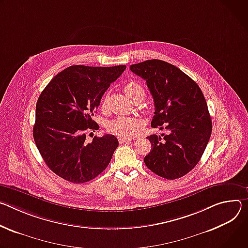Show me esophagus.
I'll list each match as a JSON object with an SVG mask.
<instances>
[{
	"mask_svg": "<svg viewBox=\"0 0 248 248\" xmlns=\"http://www.w3.org/2000/svg\"><path fill=\"white\" fill-rule=\"evenodd\" d=\"M118 141H119L120 144H122V143H125V142H130V141H132V139L131 138H127V137H119Z\"/></svg>",
	"mask_w": 248,
	"mask_h": 248,
	"instance_id": "1",
	"label": "esophagus"
}]
</instances>
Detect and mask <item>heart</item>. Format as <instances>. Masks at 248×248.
Returning a JSON list of instances; mask_svg holds the SVG:
<instances>
[{
  "instance_id": "b5f03b06",
  "label": "heart",
  "mask_w": 248,
  "mask_h": 248,
  "mask_svg": "<svg viewBox=\"0 0 248 248\" xmlns=\"http://www.w3.org/2000/svg\"><path fill=\"white\" fill-rule=\"evenodd\" d=\"M124 92L126 95L131 98L132 100L138 95L145 96V90L144 88L137 81H129L128 84L124 87ZM106 98L103 100L102 105L105 106ZM139 124L135 119L125 116H119L114 118L113 120L108 123V131L112 134H115L120 137H130L133 136L137 130H138Z\"/></svg>"
}]
</instances>
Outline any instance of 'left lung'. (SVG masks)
<instances>
[{
    "mask_svg": "<svg viewBox=\"0 0 248 248\" xmlns=\"http://www.w3.org/2000/svg\"><path fill=\"white\" fill-rule=\"evenodd\" d=\"M146 79L155 102L152 127L167 130L151 135L147 168L156 175L176 179L199 162L212 134V120L206 99L196 82L177 67L161 60H147L130 66Z\"/></svg>",
    "mask_w": 248,
    "mask_h": 248,
    "instance_id": "8db88e82",
    "label": "left lung"
}]
</instances>
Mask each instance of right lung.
<instances>
[{
    "instance_id": "add662e5",
    "label": "right lung",
    "mask_w": 248,
    "mask_h": 248,
    "mask_svg": "<svg viewBox=\"0 0 248 248\" xmlns=\"http://www.w3.org/2000/svg\"><path fill=\"white\" fill-rule=\"evenodd\" d=\"M125 69V65L70 66L42 91L36 103L33 138L55 174L73 183H85L107 168L119 145L117 138L106 134L87 143L86 135L99 129L93 114L110 84Z\"/></svg>"
}]
</instances>
